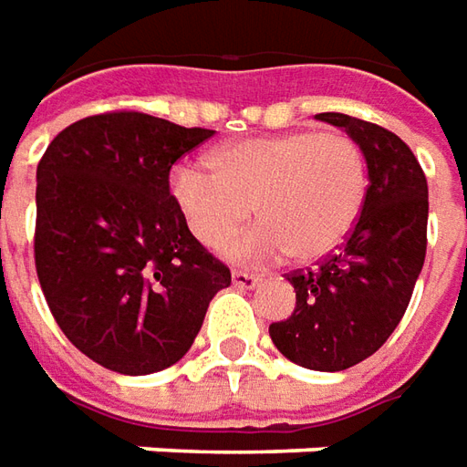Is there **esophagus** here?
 Masks as SVG:
<instances>
[{
  "mask_svg": "<svg viewBox=\"0 0 467 467\" xmlns=\"http://www.w3.org/2000/svg\"><path fill=\"white\" fill-rule=\"evenodd\" d=\"M231 279H234V285L241 289H252L259 285V276L252 275V272H244V269H234V275H231Z\"/></svg>",
  "mask_w": 467,
  "mask_h": 467,
  "instance_id": "1",
  "label": "esophagus"
}]
</instances>
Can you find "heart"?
Segmentation results:
<instances>
[{
  "label": "heart",
  "instance_id": "obj_1",
  "mask_svg": "<svg viewBox=\"0 0 467 467\" xmlns=\"http://www.w3.org/2000/svg\"><path fill=\"white\" fill-rule=\"evenodd\" d=\"M213 172L180 165L170 191L191 234L215 249L256 213L262 223L223 252L241 262L292 254L317 262L348 239L368 195L361 144L346 131L295 130L231 141L211 157Z\"/></svg>",
  "mask_w": 467,
  "mask_h": 467
}]
</instances>
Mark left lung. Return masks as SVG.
Instances as JSON below:
<instances>
[{
  "label": "left lung",
  "mask_w": 467,
  "mask_h": 467,
  "mask_svg": "<svg viewBox=\"0 0 467 467\" xmlns=\"http://www.w3.org/2000/svg\"><path fill=\"white\" fill-rule=\"evenodd\" d=\"M320 121L346 130L368 165L361 218L310 269L285 275L297 292L295 313L269 326L282 356L313 371H343L387 343L407 313L427 254V178L394 131L326 111Z\"/></svg>",
  "instance_id": "obj_1"
}]
</instances>
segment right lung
<instances>
[{"instance_id": "1", "label": "right lung", "mask_w": 467, "mask_h": 467, "mask_svg": "<svg viewBox=\"0 0 467 467\" xmlns=\"http://www.w3.org/2000/svg\"><path fill=\"white\" fill-rule=\"evenodd\" d=\"M213 134L121 109L66 127L37 162L40 287L67 340L109 371L180 361L231 285L170 192L172 165Z\"/></svg>"}]
</instances>
